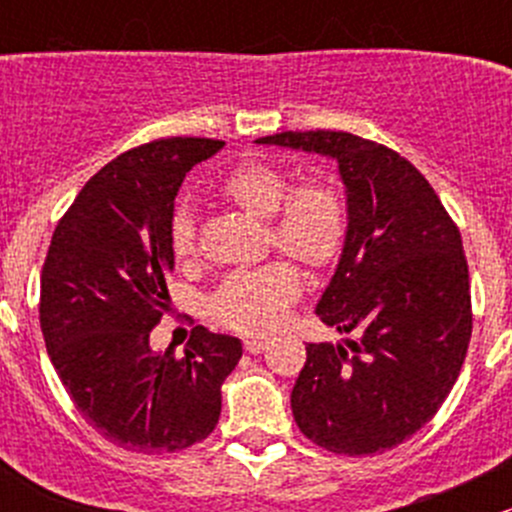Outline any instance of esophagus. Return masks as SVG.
Returning <instances> with one entry per match:
<instances>
[{
    "label": "esophagus",
    "instance_id": "34e87169",
    "mask_svg": "<svg viewBox=\"0 0 512 512\" xmlns=\"http://www.w3.org/2000/svg\"><path fill=\"white\" fill-rule=\"evenodd\" d=\"M267 339H260V337H250V339H245V352L247 354H260V352H265L267 349Z\"/></svg>",
    "mask_w": 512,
    "mask_h": 512
}]
</instances>
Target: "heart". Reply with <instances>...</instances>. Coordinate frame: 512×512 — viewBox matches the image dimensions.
Instances as JSON below:
<instances>
[{"label": "heart", "instance_id": "heart-1", "mask_svg": "<svg viewBox=\"0 0 512 512\" xmlns=\"http://www.w3.org/2000/svg\"><path fill=\"white\" fill-rule=\"evenodd\" d=\"M218 193L250 218L267 220V242L309 270H324L342 255L349 227L347 203L329 180L309 178L289 188L285 170L265 160H247L225 175ZM170 247L178 260H190L198 250L188 210H178L170 220ZM299 292L297 267L275 260L227 277L210 299V314L237 332H270Z\"/></svg>", "mask_w": 512, "mask_h": 512}]
</instances>
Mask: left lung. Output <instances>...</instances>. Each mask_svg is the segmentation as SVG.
<instances>
[{
	"label": "left lung",
	"mask_w": 512,
	"mask_h": 512,
	"mask_svg": "<svg viewBox=\"0 0 512 512\" xmlns=\"http://www.w3.org/2000/svg\"><path fill=\"white\" fill-rule=\"evenodd\" d=\"M337 160L347 242L317 317L344 344H307L292 389L299 431L344 456L384 453L451 394L473 332L461 232L426 178L391 148L347 131L257 138Z\"/></svg>",
	"instance_id": "1"
}]
</instances>
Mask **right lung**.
<instances>
[{
    "label": "right lung",
    "mask_w": 512,
    "mask_h": 512,
    "mask_svg": "<svg viewBox=\"0 0 512 512\" xmlns=\"http://www.w3.org/2000/svg\"><path fill=\"white\" fill-rule=\"evenodd\" d=\"M213 138H158L113 158L56 225L41 270L39 322L61 384L116 446L173 453L220 418V386L240 339L195 327L185 356L151 349L168 309L170 220L185 173L223 148Z\"/></svg>",
    "instance_id": "right-lung-1"
}]
</instances>
